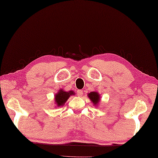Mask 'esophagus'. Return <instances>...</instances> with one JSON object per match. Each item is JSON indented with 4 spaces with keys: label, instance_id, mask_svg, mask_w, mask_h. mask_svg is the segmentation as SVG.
Returning a JSON list of instances; mask_svg holds the SVG:
<instances>
[{
    "label": "esophagus",
    "instance_id": "1",
    "mask_svg": "<svg viewBox=\"0 0 158 158\" xmlns=\"http://www.w3.org/2000/svg\"><path fill=\"white\" fill-rule=\"evenodd\" d=\"M82 94H83V91L82 90H78L77 91V95H78L79 97H81Z\"/></svg>",
    "mask_w": 158,
    "mask_h": 158
}]
</instances>
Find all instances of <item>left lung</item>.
<instances>
[{"instance_id": "obj_1", "label": "left lung", "mask_w": 158, "mask_h": 158, "mask_svg": "<svg viewBox=\"0 0 158 158\" xmlns=\"http://www.w3.org/2000/svg\"><path fill=\"white\" fill-rule=\"evenodd\" d=\"M88 97L89 98L90 101L93 104V105L97 107L98 104L100 103V100H101V95L97 91L90 92V93L88 94Z\"/></svg>"}]
</instances>
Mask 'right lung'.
<instances>
[{
  "mask_svg": "<svg viewBox=\"0 0 158 158\" xmlns=\"http://www.w3.org/2000/svg\"><path fill=\"white\" fill-rule=\"evenodd\" d=\"M75 94L76 93L73 90H69L67 92L64 90L62 88L58 90L57 93L54 96V104L56 105L55 108L64 106L70 96L75 95Z\"/></svg>",
  "mask_w": 158,
  "mask_h": 158,
  "instance_id": "obj_1",
  "label": "right lung"
}]
</instances>
